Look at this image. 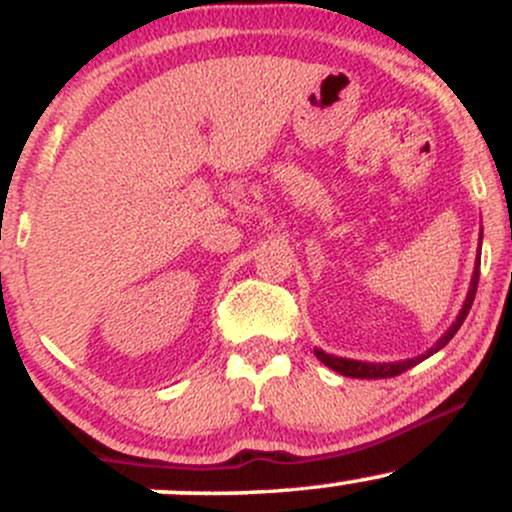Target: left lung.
I'll list each match as a JSON object with an SVG mask.
<instances>
[{
	"mask_svg": "<svg viewBox=\"0 0 512 512\" xmlns=\"http://www.w3.org/2000/svg\"><path fill=\"white\" fill-rule=\"evenodd\" d=\"M479 252H481V236H479ZM479 264H481V255H477V262H474V274H472V281H469V291H467V298H464L462 303V310L457 313L455 322L448 327V332L443 334V337L438 339L436 344L431 346V349L426 351V354L416 356V358H407V361H395V363H366V361H354V358H339V356H332V354H325L322 349H315V356L320 358L322 363H325L327 368L337 370V373L342 375H349V378H361V380H375V378H395V375L404 373V370L414 368L416 363H421L424 358L433 356L436 351L443 349L445 344L450 342L452 337H455V332L460 330L464 317H467L469 308H472L474 303V293H477V284H479Z\"/></svg>",
	"mask_w": 512,
	"mask_h": 512,
	"instance_id": "1",
	"label": "left lung"
}]
</instances>
